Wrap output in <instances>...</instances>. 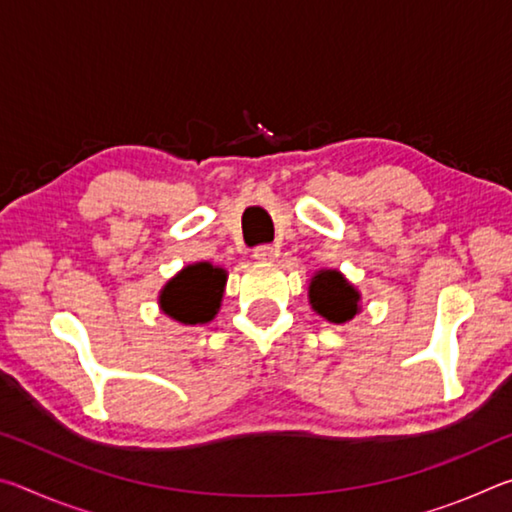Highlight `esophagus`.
Masks as SVG:
<instances>
[{
  "label": "esophagus",
  "instance_id": "34e87169",
  "mask_svg": "<svg viewBox=\"0 0 512 512\" xmlns=\"http://www.w3.org/2000/svg\"><path fill=\"white\" fill-rule=\"evenodd\" d=\"M275 255H277V250L271 244H262L253 250V257L259 259V262H268V259H273Z\"/></svg>",
  "mask_w": 512,
  "mask_h": 512
}]
</instances>
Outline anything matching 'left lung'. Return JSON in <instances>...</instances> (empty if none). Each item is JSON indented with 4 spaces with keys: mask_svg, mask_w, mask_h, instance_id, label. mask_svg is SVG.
Returning a JSON list of instances; mask_svg holds the SVG:
<instances>
[{
    "mask_svg": "<svg viewBox=\"0 0 512 512\" xmlns=\"http://www.w3.org/2000/svg\"><path fill=\"white\" fill-rule=\"evenodd\" d=\"M309 302L329 323H345L359 311V293L339 271H320L311 280Z\"/></svg>",
    "mask_w": 512,
    "mask_h": 512,
    "instance_id": "left-lung-1",
    "label": "left lung"
}]
</instances>
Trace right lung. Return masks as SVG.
Segmentation results:
<instances>
[{"mask_svg": "<svg viewBox=\"0 0 512 512\" xmlns=\"http://www.w3.org/2000/svg\"><path fill=\"white\" fill-rule=\"evenodd\" d=\"M223 284V268L205 262L187 266L164 287L160 296L162 311L185 325L207 323L219 309Z\"/></svg>", "mask_w": 512, "mask_h": 512, "instance_id": "1", "label": "right lung"}]
</instances>
